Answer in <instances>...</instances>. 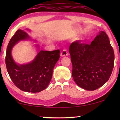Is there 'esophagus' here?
<instances>
[{
	"instance_id": "34e87169",
	"label": "esophagus",
	"mask_w": 120,
	"mask_h": 120,
	"mask_svg": "<svg viewBox=\"0 0 120 120\" xmlns=\"http://www.w3.org/2000/svg\"><path fill=\"white\" fill-rule=\"evenodd\" d=\"M68 52H67V50H65V49H64L63 50H62L61 53H60V56L62 57L67 56H68Z\"/></svg>"
}]
</instances>
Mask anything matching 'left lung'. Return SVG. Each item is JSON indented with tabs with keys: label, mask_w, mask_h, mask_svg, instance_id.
<instances>
[{
	"label": "left lung",
	"mask_w": 120,
	"mask_h": 120,
	"mask_svg": "<svg viewBox=\"0 0 120 120\" xmlns=\"http://www.w3.org/2000/svg\"><path fill=\"white\" fill-rule=\"evenodd\" d=\"M72 76L80 87L94 91L109 79L114 65V52L107 34L101 31L87 44L75 41L69 46Z\"/></svg>",
	"instance_id": "left-lung-1"
}]
</instances>
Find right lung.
Wrapping results in <instances>:
<instances>
[{"instance_id": "add662e5", "label": "right lung", "mask_w": 120, "mask_h": 120, "mask_svg": "<svg viewBox=\"0 0 120 120\" xmlns=\"http://www.w3.org/2000/svg\"><path fill=\"white\" fill-rule=\"evenodd\" d=\"M30 39L25 31L19 29L11 38L6 50L5 63L10 78L15 86L23 91L40 92L48 86L54 67L60 58V51L40 50L33 60L17 64L11 55L12 47L21 40Z\"/></svg>"}]
</instances>
